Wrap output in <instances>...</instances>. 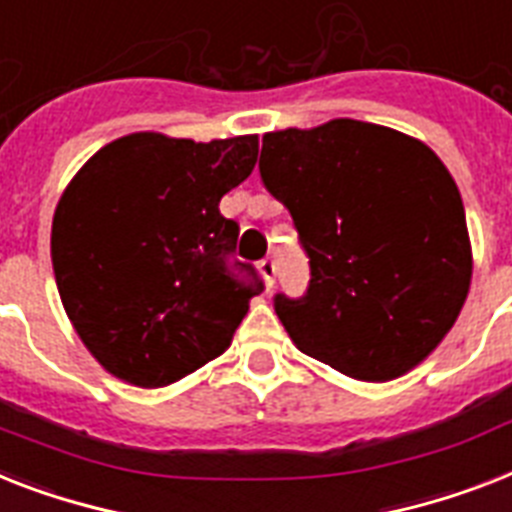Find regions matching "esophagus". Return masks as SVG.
Here are the masks:
<instances>
[{
    "mask_svg": "<svg viewBox=\"0 0 512 512\" xmlns=\"http://www.w3.org/2000/svg\"><path fill=\"white\" fill-rule=\"evenodd\" d=\"M257 268H260V276H263L265 286H273V281H276V260L273 257H265V260H260L257 263Z\"/></svg>",
    "mask_w": 512,
    "mask_h": 512,
    "instance_id": "34e87169",
    "label": "esophagus"
}]
</instances>
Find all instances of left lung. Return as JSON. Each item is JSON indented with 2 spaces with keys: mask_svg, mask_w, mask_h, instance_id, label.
Wrapping results in <instances>:
<instances>
[{
  "mask_svg": "<svg viewBox=\"0 0 512 512\" xmlns=\"http://www.w3.org/2000/svg\"><path fill=\"white\" fill-rule=\"evenodd\" d=\"M260 176L310 257L305 297L276 294L297 350L376 384L423 363L458 321L473 273L463 199L434 149L336 118L265 134Z\"/></svg>",
  "mask_w": 512,
  "mask_h": 512,
  "instance_id": "1",
  "label": "left lung"
}]
</instances>
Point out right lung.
<instances>
[{
    "label": "right lung",
    "instance_id": "right-lung-1",
    "mask_svg": "<svg viewBox=\"0 0 512 512\" xmlns=\"http://www.w3.org/2000/svg\"><path fill=\"white\" fill-rule=\"evenodd\" d=\"M257 162V136L191 141L139 131L86 160L52 218V268L70 323L120 381L189 376L231 347L263 292L228 268L239 226L223 194Z\"/></svg>",
    "mask_w": 512,
    "mask_h": 512
}]
</instances>
